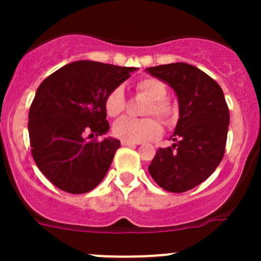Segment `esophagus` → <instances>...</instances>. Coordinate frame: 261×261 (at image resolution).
Returning <instances> with one entry per match:
<instances>
[{"label": "esophagus", "mask_w": 261, "mask_h": 261, "mask_svg": "<svg viewBox=\"0 0 261 261\" xmlns=\"http://www.w3.org/2000/svg\"><path fill=\"white\" fill-rule=\"evenodd\" d=\"M121 145H123V146H136V145H138V144H137V142L125 141V140H121Z\"/></svg>", "instance_id": "34e87169"}]
</instances>
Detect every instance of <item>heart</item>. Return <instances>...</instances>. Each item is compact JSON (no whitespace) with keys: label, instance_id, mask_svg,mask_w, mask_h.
<instances>
[{"label":"heart","instance_id":"heart-1","mask_svg":"<svg viewBox=\"0 0 261 261\" xmlns=\"http://www.w3.org/2000/svg\"><path fill=\"white\" fill-rule=\"evenodd\" d=\"M136 91L149 99L144 107V115H155L166 124H171L175 117V108L166 99L167 87L162 81L154 77L141 78L135 85ZM126 107V99L121 87H115L106 95L105 110L108 116L117 117ZM162 133V125L156 117L149 116L142 119L123 117L114 125V135L120 140L141 142L153 140Z\"/></svg>","mask_w":261,"mask_h":261}]
</instances>
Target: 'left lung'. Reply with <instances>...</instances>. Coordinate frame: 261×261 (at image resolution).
I'll list each match as a JSON object with an SVG mask.
<instances>
[{
	"label": "left lung",
	"mask_w": 261,
	"mask_h": 261,
	"mask_svg": "<svg viewBox=\"0 0 261 261\" xmlns=\"http://www.w3.org/2000/svg\"><path fill=\"white\" fill-rule=\"evenodd\" d=\"M167 82L177 95L179 120L172 146L159 147L149 166L156 184L181 193L206 180L225 154L229 107L221 86L196 66L175 62L147 68Z\"/></svg>",
	"instance_id": "1"
}]
</instances>
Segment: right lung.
<instances>
[{"label":"right lung","instance_id":"add662e5","mask_svg":"<svg viewBox=\"0 0 261 261\" xmlns=\"http://www.w3.org/2000/svg\"><path fill=\"white\" fill-rule=\"evenodd\" d=\"M135 69L75 61L38 87L29 112L30 145L36 166L53 186L80 195L103 180L120 147L116 138L98 141L110 129L105 98Z\"/></svg>","mask_w":261,"mask_h":261}]
</instances>
